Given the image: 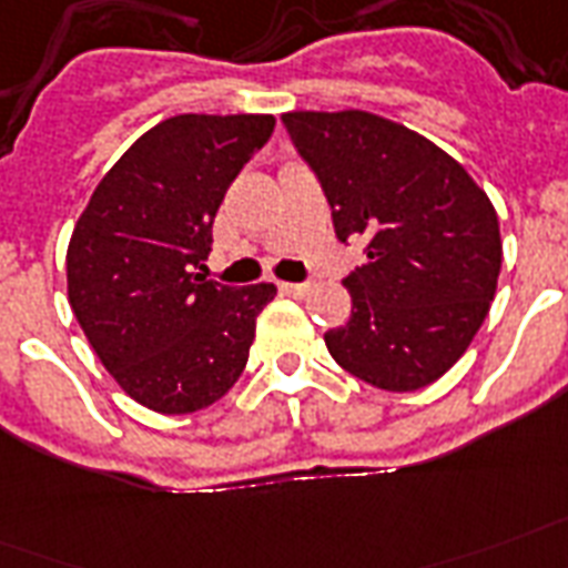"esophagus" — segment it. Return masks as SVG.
<instances>
[{"mask_svg": "<svg viewBox=\"0 0 568 568\" xmlns=\"http://www.w3.org/2000/svg\"><path fill=\"white\" fill-rule=\"evenodd\" d=\"M281 293L284 296H293V298H305L307 293H311V284H281Z\"/></svg>", "mask_w": 568, "mask_h": 568, "instance_id": "esophagus-1", "label": "esophagus"}]
</instances>
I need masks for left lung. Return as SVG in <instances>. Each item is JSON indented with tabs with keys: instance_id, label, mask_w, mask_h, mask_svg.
I'll list each match as a JSON object with an SVG mask.
<instances>
[{
	"instance_id": "8db88e82",
	"label": "left lung",
	"mask_w": 568,
	"mask_h": 568,
	"mask_svg": "<svg viewBox=\"0 0 568 568\" xmlns=\"http://www.w3.org/2000/svg\"><path fill=\"white\" fill-rule=\"evenodd\" d=\"M332 206L341 243L367 261L344 278L346 325L325 346L382 390H417L463 358L500 272L498 213L471 174L429 139L367 112L281 115Z\"/></svg>"
}]
</instances>
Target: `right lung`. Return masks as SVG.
Segmentation results:
<instances>
[{
  "label": "right lung",
  "instance_id": "right-lung-1",
  "mask_svg": "<svg viewBox=\"0 0 568 568\" xmlns=\"http://www.w3.org/2000/svg\"><path fill=\"white\" fill-rule=\"evenodd\" d=\"M272 115H178L109 169L68 248V296L121 388L162 415L213 406L240 379L275 284L201 275L213 219ZM206 272V270H204Z\"/></svg>",
  "mask_w": 568,
  "mask_h": 568
}]
</instances>
